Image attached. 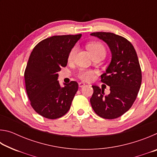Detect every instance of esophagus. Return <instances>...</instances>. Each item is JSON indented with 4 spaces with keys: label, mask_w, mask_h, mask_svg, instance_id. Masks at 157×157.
I'll return each instance as SVG.
<instances>
[{
    "label": "esophagus",
    "mask_w": 157,
    "mask_h": 157,
    "mask_svg": "<svg viewBox=\"0 0 157 157\" xmlns=\"http://www.w3.org/2000/svg\"><path fill=\"white\" fill-rule=\"evenodd\" d=\"M78 85H79V87H83L85 85V84L83 83V82H79Z\"/></svg>",
    "instance_id": "obj_1"
}]
</instances>
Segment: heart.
I'll list each match as a JSON object with an SVG mask.
<instances>
[{
    "label": "heart",
    "mask_w": 157,
    "mask_h": 157,
    "mask_svg": "<svg viewBox=\"0 0 157 157\" xmlns=\"http://www.w3.org/2000/svg\"><path fill=\"white\" fill-rule=\"evenodd\" d=\"M87 48L91 53L93 55L96 54L100 52H105V48L103 45L97 41H93L87 45ZM78 51V47L74 46L71 51L69 52L68 55V62H72L75 57V55ZM97 73L96 71L91 70V69H81L79 71V72L77 74V76L79 79H80L82 81L89 82L94 79L95 78V74Z\"/></svg>",
    "instance_id": "b5f03b06"
}]
</instances>
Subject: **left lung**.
I'll return each instance as SVG.
<instances>
[{
  "label": "left lung",
  "instance_id": "left-lung-1",
  "mask_svg": "<svg viewBox=\"0 0 157 157\" xmlns=\"http://www.w3.org/2000/svg\"><path fill=\"white\" fill-rule=\"evenodd\" d=\"M108 45L111 60L101 82L110 87V94L92 86L94 94L90 99L91 107L101 118L114 119L128 111L134 102L142 81L141 69L134 46L124 37L111 33H93Z\"/></svg>",
  "mask_w": 157,
  "mask_h": 157
}]
</instances>
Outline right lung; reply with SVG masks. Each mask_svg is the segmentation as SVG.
<instances>
[{"label":"right lung","instance_id":"add662e5","mask_svg":"<svg viewBox=\"0 0 157 157\" xmlns=\"http://www.w3.org/2000/svg\"><path fill=\"white\" fill-rule=\"evenodd\" d=\"M82 34L53 36L36 45L32 51L24 73L25 89L31 106L39 115L56 119L68 112L78 84L60 86L57 72L68 63V55Z\"/></svg>","mask_w":157,"mask_h":157}]
</instances>
